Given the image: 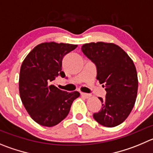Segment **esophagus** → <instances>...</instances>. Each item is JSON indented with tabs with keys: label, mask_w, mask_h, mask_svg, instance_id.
<instances>
[{
	"label": "esophagus",
	"mask_w": 153,
	"mask_h": 153,
	"mask_svg": "<svg viewBox=\"0 0 153 153\" xmlns=\"http://www.w3.org/2000/svg\"><path fill=\"white\" fill-rule=\"evenodd\" d=\"M81 97H84L85 98H89L91 96V94H86V93H83V92H81Z\"/></svg>",
	"instance_id": "34e87169"
}]
</instances>
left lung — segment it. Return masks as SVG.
Masks as SVG:
<instances>
[{"label":"left lung","instance_id":"obj_1","mask_svg":"<svg viewBox=\"0 0 153 153\" xmlns=\"http://www.w3.org/2000/svg\"><path fill=\"white\" fill-rule=\"evenodd\" d=\"M81 50L95 63L97 79L106 91L105 99L99 97L102 108L94 114V118L108 128L119 125L130 115L137 95L134 63L123 49L113 43H88L83 44Z\"/></svg>","mask_w":153,"mask_h":153}]
</instances>
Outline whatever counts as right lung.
<instances>
[{
  "label": "right lung",
  "instance_id": "add662e5",
  "mask_svg": "<svg viewBox=\"0 0 153 153\" xmlns=\"http://www.w3.org/2000/svg\"><path fill=\"white\" fill-rule=\"evenodd\" d=\"M76 44L44 42L26 56L20 68L19 90L21 100L31 118L42 126L56 125L68 115L79 92L61 91L53 85L56 77L64 78L62 62Z\"/></svg>",
  "mask_w": 153,
  "mask_h": 153
}]
</instances>
